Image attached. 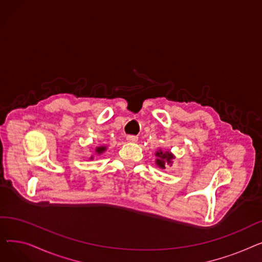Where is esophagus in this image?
<instances>
[{
    "label": "esophagus",
    "mask_w": 262,
    "mask_h": 262,
    "mask_svg": "<svg viewBox=\"0 0 262 262\" xmlns=\"http://www.w3.org/2000/svg\"><path fill=\"white\" fill-rule=\"evenodd\" d=\"M126 141L127 142H137V141H138V137H137V136H127L126 137Z\"/></svg>",
    "instance_id": "esophagus-1"
}]
</instances>
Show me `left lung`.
<instances>
[{
	"mask_svg": "<svg viewBox=\"0 0 262 262\" xmlns=\"http://www.w3.org/2000/svg\"><path fill=\"white\" fill-rule=\"evenodd\" d=\"M155 156H156V160H155L156 166L161 170L166 169L167 166H172L173 160L175 159V156L172 152H170V150H163L161 148H158L156 150Z\"/></svg>",
	"mask_w": 262,
	"mask_h": 262,
	"instance_id": "left-lung-1",
	"label": "left lung"
}]
</instances>
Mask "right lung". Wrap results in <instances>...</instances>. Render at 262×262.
Wrapping results in <instances>:
<instances>
[{
	"label": "right lung",
	"mask_w": 262,
	"mask_h": 262,
	"mask_svg": "<svg viewBox=\"0 0 262 262\" xmlns=\"http://www.w3.org/2000/svg\"><path fill=\"white\" fill-rule=\"evenodd\" d=\"M107 149V147L105 146V145H102V146H96L95 147V153H96V155H101V154H103L105 150ZM89 159L90 160H92L93 159V156H91V157H89Z\"/></svg>",
	"instance_id": "1"
}]
</instances>
